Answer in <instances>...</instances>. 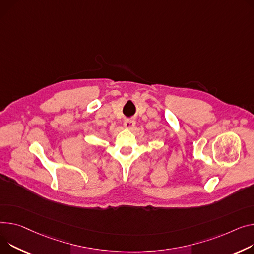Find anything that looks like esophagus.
<instances>
[{
	"label": "esophagus",
	"mask_w": 254,
	"mask_h": 254,
	"mask_svg": "<svg viewBox=\"0 0 254 254\" xmlns=\"http://www.w3.org/2000/svg\"><path fill=\"white\" fill-rule=\"evenodd\" d=\"M134 125H136V122H134L132 118H127V120H126L124 123V127L127 129H131L134 127Z\"/></svg>",
	"instance_id": "esophagus-1"
}]
</instances>
